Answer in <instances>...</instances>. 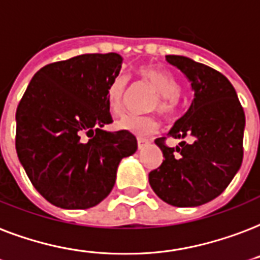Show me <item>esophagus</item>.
Returning <instances> with one entry per match:
<instances>
[{
  "label": "esophagus",
  "mask_w": 260,
  "mask_h": 260,
  "mask_svg": "<svg viewBox=\"0 0 260 260\" xmlns=\"http://www.w3.org/2000/svg\"><path fill=\"white\" fill-rule=\"evenodd\" d=\"M148 143H150V142H148L147 139L138 138V148H139V150H143V148L146 147Z\"/></svg>",
  "instance_id": "1"
}]
</instances>
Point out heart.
<instances>
[{
  "instance_id": "b5f03b06",
  "label": "heart",
  "mask_w": 260,
  "mask_h": 260,
  "mask_svg": "<svg viewBox=\"0 0 260 260\" xmlns=\"http://www.w3.org/2000/svg\"><path fill=\"white\" fill-rule=\"evenodd\" d=\"M140 76L158 92V99L151 105V109H156L164 116H172L176 112V98L180 94V86L177 80L169 72L154 67H144L139 71ZM128 77L125 75H117L113 79L106 91L109 110L113 114H121L124 110V99H125ZM117 128L128 131L139 136H148L154 134L159 128V121L154 116H136L126 114L117 121Z\"/></svg>"
}]
</instances>
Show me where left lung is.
Segmentation results:
<instances>
[{
  "label": "left lung",
  "instance_id": "left-lung-1",
  "mask_svg": "<svg viewBox=\"0 0 260 260\" xmlns=\"http://www.w3.org/2000/svg\"><path fill=\"white\" fill-rule=\"evenodd\" d=\"M166 59L191 82L193 101L168 134L181 140L178 146L168 147L166 138L155 140L165 159L148 181L168 205L193 207L221 195L240 169L244 110L221 72L183 55Z\"/></svg>",
  "mask_w": 260,
  "mask_h": 260
}]
</instances>
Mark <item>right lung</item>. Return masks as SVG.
I'll list each match as a JSON object with an SVG mask.
<instances>
[{
    "label": "right lung",
    "instance_id": "add662e5",
    "mask_svg": "<svg viewBox=\"0 0 260 260\" xmlns=\"http://www.w3.org/2000/svg\"><path fill=\"white\" fill-rule=\"evenodd\" d=\"M117 53L82 54L53 62L31 79L16 110V151L29 181L51 205L90 209L116 183L118 164L138 150L113 121L106 91L120 73Z\"/></svg>",
    "mask_w": 260,
    "mask_h": 260
}]
</instances>
